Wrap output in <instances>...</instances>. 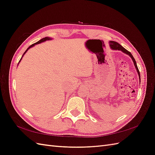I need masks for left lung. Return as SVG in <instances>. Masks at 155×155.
<instances>
[{"label": "left lung", "mask_w": 155, "mask_h": 155, "mask_svg": "<svg viewBox=\"0 0 155 155\" xmlns=\"http://www.w3.org/2000/svg\"><path fill=\"white\" fill-rule=\"evenodd\" d=\"M109 46H110L111 50H120V51H122L123 53H124V54H125L127 55H128L129 56H130V58L132 59L133 61V63H134V67L136 68V70H137V73L138 74L139 79H140V72H139L138 67H137V62H136V61H135L134 58H133V55L131 54L130 52H129V51H127L125 48H124L121 45H120L119 43H117V42L110 41L109 42Z\"/></svg>", "instance_id": "1"}]
</instances>
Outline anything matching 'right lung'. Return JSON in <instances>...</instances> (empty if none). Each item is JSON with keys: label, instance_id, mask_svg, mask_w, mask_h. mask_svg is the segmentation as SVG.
Returning <instances> with one entry per match:
<instances>
[{"label": "right lung", "instance_id": "1", "mask_svg": "<svg viewBox=\"0 0 155 155\" xmlns=\"http://www.w3.org/2000/svg\"><path fill=\"white\" fill-rule=\"evenodd\" d=\"M53 39L51 38V37H45V38H43V39H41V40H39V41H37V43H34V44H33V45H31V46H30L28 48H27V50L25 51V53L23 54V55H22V58H21V59H20V61H19V62H18V64H19V63L21 62V61L22 60V58H23V56L25 55V54L27 52V51L29 49H30L31 48H32V47H34V46L35 45H38V44H40V43H44V42H45V41H51V40H52ZM17 65V66H18Z\"/></svg>", "mask_w": 155, "mask_h": 155}]
</instances>
